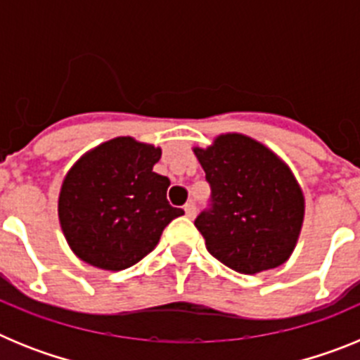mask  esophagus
Instances as JSON below:
<instances>
[{"mask_svg": "<svg viewBox=\"0 0 360 360\" xmlns=\"http://www.w3.org/2000/svg\"><path fill=\"white\" fill-rule=\"evenodd\" d=\"M184 211H186L187 218H195V216H196V203L195 202L186 203V207H184Z\"/></svg>", "mask_w": 360, "mask_h": 360, "instance_id": "esophagus-1", "label": "esophagus"}]
</instances>
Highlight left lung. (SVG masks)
Returning <instances> with one entry per match:
<instances>
[{"label":"left lung","instance_id":"left-lung-1","mask_svg":"<svg viewBox=\"0 0 360 360\" xmlns=\"http://www.w3.org/2000/svg\"><path fill=\"white\" fill-rule=\"evenodd\" d=\"M195 155L211 186V203L195 219L209 252L241 274L283 265L304 216L290 169L269 148L238 133L219 135Z\"/></svg>","mask_w":360,"mask_h":360}]
</instances>
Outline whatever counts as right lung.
<instances>
[{"label":"right lung","instance_id":"add662e5","mask_svg":"<svg viewBox=\"0 0 360 360\" xmlns=\"http://www.w3.org/2000/svg\"><path fill=\"white\" fill-rule=\"evenodd\" d=\"M160 155V148L119 136L70 169L59 195V221L82 262L104 270L128 269L184 214L167 202L169 178L153 171Z\"/></svg>","mask_w":360,"mask_h":360}]
</instances>
